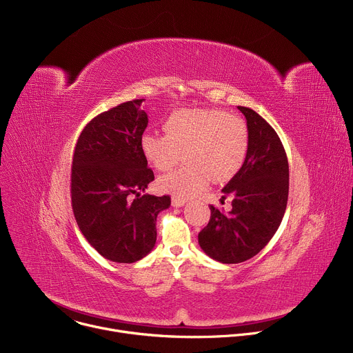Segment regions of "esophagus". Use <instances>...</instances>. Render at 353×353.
<instances>
[{
  "instance_id": "1",
  "label": "esophagus",
  "mask_w": 353,
  "mask_h": 353,
  "mask_svg": "<svg viewBox=\"0 0 353 353\" xmlns=\"http://www.w3.org/2000/svg\"><path fill=\"white\" fill-rule=\"evenodd\" d=\"M185 203H187V199L183 198V196H176V195H174V196L172 198V205L176 207V208L183 207Z\"/></svg>"
}]
</instances>
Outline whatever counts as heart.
Returning <instances> with one entry per match:
<instances>
[{
    "mask_svg": "<svg viewBox=\"0 0 353 353\" xmlns=\"http://www.w3.org/2000/svg\"><path fill=\"white\" fill-rule=\"evenodd\" d=\"M166 135L145 134L141 148L148 162L166 173L180 161L185 165L166 174L159 184L165 191L190 196L214 181L233 177L243 166L248 143L247 123L219 109H181L163 124Z\"/></svg>",
    "mask_w": 353,
    "mask_h": 353,
    "instance_id": "obj_1",
    "label": "heart"
}]
</instances>
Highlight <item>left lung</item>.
I'll return each mask as SVG.
<instances>
[{
	"label": "left lung",
	"mask_w": 353,
	"mask_h": 353,
	"mask_svg": "<svg viewBox=\"0 0 353 353\" xmlns=\"http://www.w3.org/2000/svg\"><path fill=\"white\" fill-rule=\"evenodd\" d=\"M248 127L250 143L241 169L222 188L232 210L210 207L208 225L198 233L199 247L222 264L259 254L278 230L288 204L289 165L275 130L254 110L237 106Z\"/></svg>",
	"instance_id": "8db88e82"
}]
</instances>
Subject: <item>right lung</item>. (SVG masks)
Returning a JSON list of instances; mask_svg holds the SVG:
<instances>
[{
	"label": "right lung",
	"instance_id": "add662e5",
	"mask_svg": "<svg viewBox=\"0 0 353 353\" xmlns=\"http://www.w3.org/2000/svg\"><path fill=\"white\" fill-rule=\"evenodd\" d=\"M145 99L121 103L96 116L81 132L71 169V199L77 223L105 259L131 264L157 243V218L170 196L141 194L154 181L141 139L148 114Z\"/></svg>",
	"mask_w": 353,
	"mask_h": 353
}]
</instances>
